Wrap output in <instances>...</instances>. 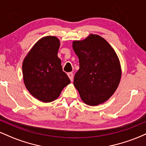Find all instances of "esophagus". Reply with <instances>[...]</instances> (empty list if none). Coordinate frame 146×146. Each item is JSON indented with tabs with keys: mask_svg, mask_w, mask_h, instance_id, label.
Instances as JSON below:
<instances>
[{
	"mask_svg": "<svg viewBox=\"0 0 146 146\" xmlns=\"http://www.w3.org/2000/svg\"><path fill=\"white\" fill-rule=\"evenodd\" d=\"M67 75H68V78H69L70 80H71V82L73 81V73H68Z\"/></svg>",
	"mask_w": 146,
	"mask_h": 146,
	"instance_id": "esophagus-1",
	"label": "esophagus"
}]
</instances>
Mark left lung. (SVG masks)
<instances>
[{
	"label": "left lung",
	"instance_id": "obj_1",
	"mask_svg": "<svg viewBox=\"0 0 146 146\" xmlns=\"http://www.w3.org/2000/svg\"><path fill=\"white\" fill-rule=\"evenodd\" d=\"M80 69L73 84L87 105L104 103L117 90L121 76L119 60L104 38L90 34L83 40L73 42Z\"/></svg>",
	"mask_w": 146,
	"mask_h": 146
}]
</instances>
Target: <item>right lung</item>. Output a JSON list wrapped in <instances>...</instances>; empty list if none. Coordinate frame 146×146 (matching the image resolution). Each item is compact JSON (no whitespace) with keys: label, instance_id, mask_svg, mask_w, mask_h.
<instances>
[{"label":"right lung","instance_id":"obj_1","mask_svg":"<svg viewBox=\"0 0 146 146\" xmlns=\"http://www.w3.org/2000/svg\"><path fill=\"white\" fill-rule=\"evenodd\" d=\"M60 44L56 36L44 37L33 45L23 62L27 89L35 98L45 103L56 100L71 82L58 57Z\"/></svg>","mask_w":146,"mask_h":146}]
</instances>
